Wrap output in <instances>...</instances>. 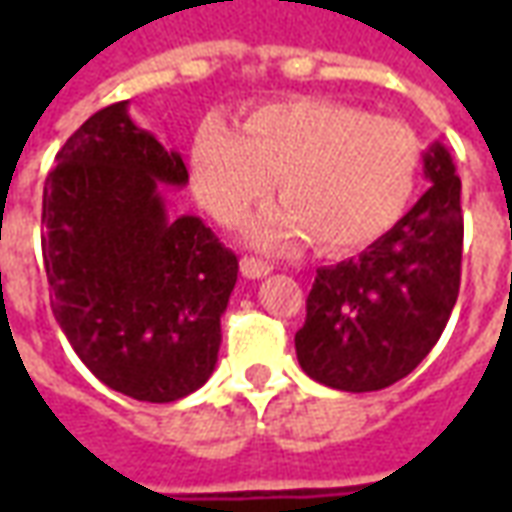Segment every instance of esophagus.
I'll use <instances>...</instances> for the list:
<instances>
[{
	"label": "esophagus",
	"mask_w": 512,
	"mask_h": 512,
	"mask_svg": "<svg viewBox=\"0 0 512 512\" xmlns=\"http://www.w3.org/2000/svg\"><path fill=\"white\" fill-rule=\"evenodd\" d=\"M241 274H244L246 279H263L271 274V266L263 263V260H257V257H244V260H241Z\"/></svg>",
	"instance_id": "esophagus-1"
}]
</instances>
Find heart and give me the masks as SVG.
Listing matches in <instances>:
<instances>
[{"mask_svg":"<svg viewBox=\"0 0 512 512\" xmlns=\"http://www.w3.org/2000/svg\"><path fill=\"white\" fill-rule=\"evenodd\" d=\"M422 147L392 117L326 98L257 106L241 128L208 117L191 145L200 200L233 222L266 197L282 202L246 222L263 249H288L312 238L329 255L354 252L392 230L414 197Z\"/></svg>","mask_w":512,"mask_h":512,"instance_id":"obj_1","label":"heart"}]
</instances>
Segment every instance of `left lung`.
Listing matches in <instances>:
<instances>
[{
  "instance_id": "1",
  "label": "left lung",
  "mask_w": 512,
  "mask_h": 512,
  "mask_svg": "<svg viewBox=\"0 0 512 512\" xmlns=\"http://www.w3.org/2000/svg\"><path fill=\"white\" fill-rule=\"evenodd\" d=\"M430 189L365 252L315 274L296 332L301 370L340 392L406 378L439 343L461 288V178L450 150L422 153Z\"/></svg>"
}]
</instances>
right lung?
<instances>
[{"label":"right lung","mask_w":512,"mask_h":512,"mask_svg":"<svg viewBox=\"0 0 512 512\" xmlns=\"http://www.w3.org/2000/svg\"><path fill=\"white\" fill-rule=\"evenodd\" d=\"M43 186L51 312L98 381L172 403L211 378L238 257L200 216H169L189 172L139 128L128 101L95 112Z\"/></svg>","instance_id":"add662e5"}]
</instances>
